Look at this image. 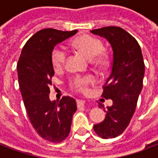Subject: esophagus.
<instances>
[{
    "instance_id": "esophagus-1",
    "label": "esophagus",
    "mask_w": 158,
    "mask_h": 158,
    "mask_svg": "<svg viewBox=\"0 0 158 158\" xmlns=\"http://www.w3.org/2000/svg\"><path fill=\"white\" fill-rule=\"evenodd\" d=\"M85 103V102L84 101V100H80V99H78L77 100V105L79 106H84V104Z\"/></svg>"
}]
</instances>
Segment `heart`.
I'll return each mask as SVG.
<instances>
[{"label":"heart","mask_w":158,"mask_h":158,"mask_svg":"<svg viewBox=\"0 0 158 158\" xmlns=\"http://www.w3.org/2000/svg\"><path fill=\"white\" fill-rule=\"evenodd\" d=\"M73 48L77 52L82 53L88 59L90 64L96 69H102L106 64V54L102 52L103 43L102 40L89 35H84L76 38L72 43ZM68 55L61 47L56 46L52 50L51 60L53 68L58 71L66 65ZM94 81L92 75H75L70 79V85L79 91H85L89 84Z\"/></svg>","instance_id":"1"}]
</instances>
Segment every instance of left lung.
<instances>
[{
	"mask_svg": "<svg viewBox=\"0 0 158 158\" xmlns=\"http://www.w3.org/2000/svg\"><path fill=\"white\" fill-rule=\"evenodd\" d=\"M90 32L106 38L113 52L112 72L103 85L102 95L113 100V106L106 109L100 103L106 117L93 129L103 139L115 138L129 125L142 89L145 64L141 49L137 40L120 27L108 26Z\"/></svg>",
	"mask_w": 158,
	"mask_h": 158,
	"instance_id": "8db88e82",
	"label": "left lung"
}]
</instances>
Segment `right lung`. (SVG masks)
<instances>
[{"instance_id":"right-lung-1","label":"right lung","mask_w":158,"mask_h":158,"mask_svg":"<svg viewBox=\"0 0 158 158\" xmlns=\"http://www.w3.org/2000/svg\"><path fill=\"white\" fill-rule=\"evenodd\" d=\"M77 31L40 30L26 42L17 66L19 88L29 121L41 138L52 143L62 142L69 136L77 105L71 96H63L56 102L49 98L54 75L51 55L56 44Z\"/></svg>"}]
</instances>
